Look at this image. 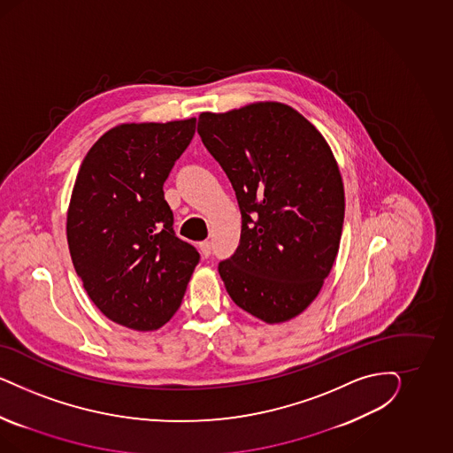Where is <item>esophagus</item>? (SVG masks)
<instances>
[{"mask_svg": "<svg viewBox=\"0 0 453 453\" xmlns=\"http://www.w3.org/2000/svg\"><path fill=\"white\" fill-rule=\"evenodd\" d=\"M199 249H201L203 257H209V256H211V250H212V242H211V241H204V242L199 244Z\"/></svg>", "mask_w": 453, "mask_h": 453, "instance_id": "34e87169", "label": "esophagus"}]
</instances>
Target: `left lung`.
<instances>
[{
  "mask_svg": "<svg viewBox=\"0 0 453 453\" xmlns=\"http://www.w3.org/2000/svg\"><path fill=\"white\" fill-rule=\"evenodd\" d=\"M197 133L242 216L239 247L219 264L226 290L250 316L288 322L319 296L341 246L345 196L332 150L277 101L201 112Z\"/></svg>",
  "mask_w": 453,
  "mask_h": 453,
  "instance_id": "left-lung-1",
  "label": "left lung"
}]
</instances>
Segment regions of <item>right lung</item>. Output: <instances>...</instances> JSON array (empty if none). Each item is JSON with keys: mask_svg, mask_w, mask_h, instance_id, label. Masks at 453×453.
Listing matches in <instances>:
<instances>
[{"mask_svg": "<svg viewBox=\"0 0 453 453\" xmlns=\"http://www.w3.org/2000/svg\"><path fill=\"white\" fill-rule=\"evenodd\" d=\"M196 133V118L124 123L82 159L66 219L69 254L97 309L127 329L176 314L199 252L176 237L165 180Z\"/></svg>", "mask_w": 453, "mask_h": 453, "instance_id": "right-lung-1", "label": "right lung"}]
</instances>
